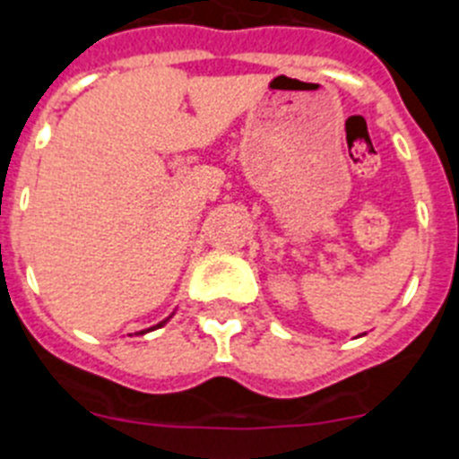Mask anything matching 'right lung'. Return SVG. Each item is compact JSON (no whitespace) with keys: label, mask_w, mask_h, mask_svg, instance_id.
Listing matches in <instances>:
<instances>
[{"label":"right lung","mask_w":459,"mask_h":459,"mask_svg":"<svg viewBox=\"0 0 459 459\" xmlns=\"http://www.w3.org/2000/svg\"><path fill=\"white\" fill-rule=\"evenodd\" d=\"M169 317H171V316H169ZM169 317H167V320H169ZM167 320H162L160 325H155V327H162V325H167ZM155 327H151V329H155ZM146 332H148V329H146ZM146 332H139V333H146Z\"/></svg>","instance_id":"add662e5"}]
</instances>
